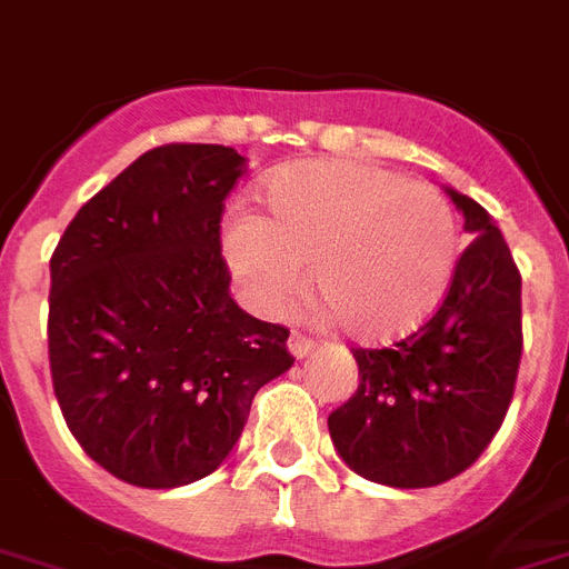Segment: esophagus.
Listing matches in <instances>:
<instances>
[{
    "instance_id": "obj_1",
    "label": "esophagus",
    "mask_w": 569,
    "mask_h": 569,
    "mask_svg": "<svg viewBox=\"0 0 569 569\" xmlns=\"http://www.w3.org/2000/svg\"><path fill=\"white\" fill-rule=\"evenodd\" d=\"M288 349H290V355H293L296 360H305L313 351V342L308 340V337H302V335H290Z\"/></svg>"
}]
</instances>
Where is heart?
I'll return each mask as SVG.
<instances>
[{"instance_id": "b5f03b06", "label": "heart", "mask_w": 569, "mask_h": 569, "mask_svg": "<svg viewBox=\"0 0 569 569\" xmlns=\"http://www.w3.org/2000/svg\"><path fill=\"white\" fill-rule=\"evenodd\" d=\"M270 218L232 211L223 258L241 296L264 317L308 284L360 340L410 335L439 308L457 267L453 211L433 186L383 168L313 159L267 182Z\"/></svg>"}]
</instances>
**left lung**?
Instances as JSON below:
<instances>
[{"instance_id":"1","label":"left lung","mask_w":569,"mask_h":569,"mask_svg":"<svg viewBox=\"0 0 569 569\" xmlns=\"http://www.w3.org/2000/svg\"><path fill=\"white\" fill-rule=\"evenodd\" d=\"M462 211L468 250L430 322L392 349H355L360 387L328 416L351 471L392 488L462 473L506 419L520 366V273L477 200L442 186Z\"/></svg>"}]
</instances>
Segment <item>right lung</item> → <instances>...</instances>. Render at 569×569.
<instances>
[{
  "label": "right lung",
  "mask_w": 569,
  "mask_h": 569,
  "mask_svg": "<svg viewBox=\"0 0 569 569\" xmlns=\"http://www.w3.org/2000/svg\"><path fill=\"white\" fill-rule=\"evenodd\" d=\"M247 159L162 144L81 206L51 256L49 363L87 457L139 488L218 471L256 392L293 366L288 328L229 296L223 200Z\"/></svg>",
  "instance_id": "1"
}]
</instances>
